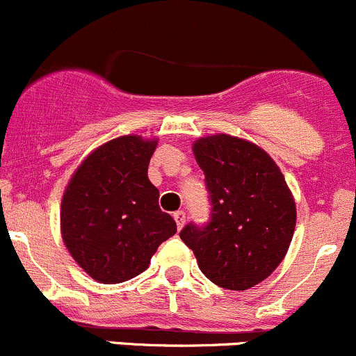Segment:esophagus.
<instances>
[{"label":"esophagus","mask_w":356,"mask_h":356,"mask_svg":"<svg viewBox=\"0 0 356 356\" xmlns=\"http://www.w3.org/2000/svg\"><path fill=\"white\" fill-rule=\"evenodd\" d=\"M173 218H175V221H177L178 230H181L183 225H185V213H183V211H177V213L173 214Z\"/></svg>","instance_id":"obj_1"}]
</instances>
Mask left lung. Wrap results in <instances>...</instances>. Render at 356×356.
<instances>
[{
    "label": "left lung",
    "mask_w": 356,
    "mask_h": 356,
    "mask_svg": "<svg viewBox=\"0 0 356 356\" xmlns=\"http://www.w3.org/2000/svg\"><path fill=\"white\" fill-rule=\"evenodd\" d=\"M211 193V221L186 225L179 237L216 286L245 291L286 258L296 202L275 161L256 143L218 133L192 145Z\"/></svg>",
    "instance_id": "8db88e82"
}]
</instances>
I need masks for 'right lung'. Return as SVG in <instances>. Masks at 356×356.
Instances as JSON below:
<instances>
[{
	"label": "right lung",
	"instance_id": "obj_1",
	"mask_svg": "<svg viewBox=\"0 0 356 356\" xmlns=\"http://www.w3.org/2000/svg\"><path fill=\"white\" fill-rule=\"evenodd\" d=\"M157 138L124 135L97 147L74 171L60 206V232L74 261L100 284L145 272L177 223L159 207L149 163Z\"/></svg>",
	"mask_w": 356,
	"mask_h": 356
}]
</instances>
